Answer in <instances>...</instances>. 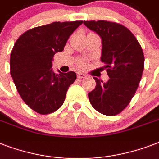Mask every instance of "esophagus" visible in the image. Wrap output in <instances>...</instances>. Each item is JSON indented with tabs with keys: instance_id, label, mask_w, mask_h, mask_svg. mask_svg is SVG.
<instances>
[{
	"instance_id": "1",
	"label": "esophagus",
	"mask_w": 159,
	"mask_h": 159,
	"mask_svg": "<svg viewBox=\"0 0 159 159\" xmlns=\"http://www.w3.org/2000/svg\"><path fill=\"white\" fill-rule=\"evenodd\" d=\"M86 77H87V76H86V74H84V73H82V72H78V73H77V78H79V79L85 78Z\"/></svg>"
}]
</instances>
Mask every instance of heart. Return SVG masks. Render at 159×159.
Returning a JSON list of instances; mask_svg holds the SVG:
<instances>
[{"instance_id":"heart-1","label":"heart","mask_w":159,"mask_h":159,"mask_svg":"<svg viewBox=\"0 0 159 159\" xmlns=\"http://www.w3.org/2000/svg\"><path fill=\"white\" fill-rule=\"evenodd\" d=\"M82 64H83V62H82H82H79V65H82Z\"/></svg>"}]
</instances>
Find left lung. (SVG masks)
I'll return each mask as SVG.
<instances>
[{
  "label": "left lung",
  "instance_id": "8db88e82",
  "mask_svg": "<svg viewBox=\"0 0 159 159\" xmlns=\"http://www.w3.org/2000/svg\"><path fill=\"white\" fill-rule=\"evenodd\" d=\"M84 25L101 37V60L110 79L103 82L93 77L97 85L88 93L93 108L112 116L128 106L140 82L144 56L140 44L130 30L122 25L106 20L84 21Z\"/></svg>",
  "mask_w": 159,
  "mask_h": 159
}]
</instances>
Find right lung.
<instances>
[{"instance_id":"add662e5","label":"right lung","mask_w":159,"mask_h":159,"mask_svg":"<svg viewBox=\"0 0 159 159\" xmlns=\"http://www.w3.org/2000/svg\"><path fill=\"white\" fill-rule=\"evenodd\" d=\"M82 22H53L30 29L14 45L10 72L22 100L37 113L48 115L59 109L68 87L77 78L72 71L54 73L52 61Z\"/></svg>"}]
</instances>
